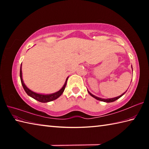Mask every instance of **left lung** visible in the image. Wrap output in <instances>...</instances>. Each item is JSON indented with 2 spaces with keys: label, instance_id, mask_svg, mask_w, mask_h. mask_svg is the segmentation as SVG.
Here are the masks:
<instances>
[{
  "label": "left lung",
  "instance_id": "left-lung-1",
  "mask_svg": "<svg viewBox=\"0 0 149 149\" xmlns=\"http://www.w3.org/2000/svg\"><path fill=\"white\" fill-rule=\"evenodd\" d=\"M131 67H132V66H131ZM126 91H125V92H126ZM88 92L89 93V94L90 95H91V97H93L95 98V99H97V100H98L102 101V102H114V101H115V100H116L117 99H118L119 98H120L122 96H123V95H124V94L125 93V92H124L123 93H122V94L121 95H120V96H118V97H116L111 98V99H102V98H100V97H96V96L93 95L91 94L88 90Z\"/></svg>",
  "mask_w": 149,
  "mask_h": 149
}]
</instances>
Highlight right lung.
I'll return each mask as SVG.
<instances>
[{
    "label": "right lung",
    "instance_id": "1",
    "mask_svg": "<svg viewBox=\"0 0 149 149\" xmlns=\"http://www.w3.org/2000/svg\"><path fill=\"white\" fill-rule=\"evenodd\" d=\"M20 80H21V83L22 84V86H23L24 89L26 91V93L28 95L30 96L31 97L33 98L34 99H35L38 101H39L40 102H50V101H52L54 100H56L58 99V97H59L61 95L62 93L64 91L66 85V83H67V80L68 79V77L66 78L65 83L63 85V86L61 88V89H60L57 92L53 93L51 94H40V93H37L36 92H34V91H31L30 89H29L26 86V84H24L23 79H22V65L20 66Z\"/></svg>",
    "mask_w": 149,
    "mask_h": 149
}]
</instances>
